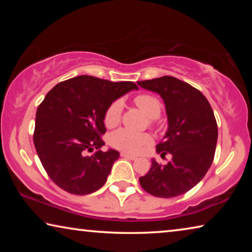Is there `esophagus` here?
<instances>
[{
    "label": "esophagus",
    "mask_w": 252,
    "mask_h": 252,
    "mask_svg": "<svg viewBox=\"0 0 252 252\" xmlns=\"http://www.w3.org/2000/svg\"><path fill=\"white\" fill-rule=\"evenodd\" d=\"M121 157L122 158H126V159H130V160H135L136 159L135 156L129 155V153H126V152H121Z\"/></svg>",
    "instance_id": "34e87169"
}]
</instances>
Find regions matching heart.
<instances>
[{
    "label": "heart",
    "mask_w": 252,
    "mask_h": 252,
    "mask_svg": "<svg viewBox=\"0 0 252 252\" xmlns=\"http://www.w3.org/2000/svg\"><path fill=\"white\" fill-rule=\"evenodd\" d=\"M134 104L146 114L149 119H157L161 114V102L159 99L150 94H140L133 99ZM123 104L120 100L111 103L104 113V125L108 127H113L119 125L122 118ZM153 125V121L150 122ZM152 143V136L148 133H135L126 129L114 131L110 135V144L118 150L126 153H139L144 148Z\"/></svg>",
    "instance_id": "1"
}]
</instances>
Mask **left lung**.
Listing matches in <instances>:
<instances>
[{
	"instance_id": "1",
	"label": "left lung",
	"mask_w": 252,
	"mask_h": 252,
	"mask_svg": "<svg viewBox=\"0 0 252 252\" xmlns=\"http://www.w3.org/2000/svg\"><path fill=\"white\" fill-rule=\"evenodd\" d=\"M136 83L163 99L169 127L157 151L161 157L172 155L167 164L152 159L150 171L140 177V185L155 197H178L198 185L210 168L218 139L215 114L198 89L173 76Z\"/></svg>"
}]
</instances>
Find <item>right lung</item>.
<instances>
[{"instance_id":"right-lung-1","label":"right lung","mask_w":252,"mask_h":252,"mask_svg":"<svg viewBox=\"0 0 252 252\" xmlns=\"http://www.w3.org/2000/svg\"><path fill=\"white\" fill-rule=\"evenodd\" d=\"M138 85L80 75L58 83L36 110L33 141L37 156L55 185L84 195L104 185L119 152H103V123L108 106ZM94 148L91 156L87 152Z\"/></svg>"}]
</instances>
